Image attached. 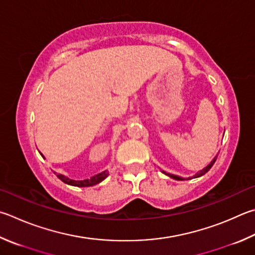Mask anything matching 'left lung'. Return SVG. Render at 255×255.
<instances>
[{"mask_svg": "<svg viewBox=\"0 0 255 255\" xmlns=\"http://www.w3.org/2000/svg\"><path fill=\"white\" fill-rule=\"evenodd\" d=\"M217 157V156H216ZM216 157H214V159H213L212 161H211V163L210 164H208L207 166H206V167L204 168V169H203V170H201V172L200 173H198V174H196V176H195V177H200V176H202V175H204L205 173H207L208 172V170H210L211 169V167H212V166H213V164H214L215 163V160H216ZM166 174V173H165ZM166 175H167V176H169V177H172V178H174V179H176V180H183V178L182 177H178V176H176V175H172V174H166Z\"/></svg>", "mask_w": 255, "mask_h": 255, "instance_id": "8db88e82", "label": "left lung"}]
</instances>
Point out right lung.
<instances>
[{
    "label": "right lung",
    "instance_id": "right-lung-1",
    "mask_svg": "<svg viewBox=\"0 0 255 255\" xmlns=\"http://www.w3.org/2000/svg\"><path fill=\"white\" fill-rule=\"evenodd\" d=\"M42 155V154H41ZM108 176L107 172H103L100 174H97L95 176H92L89 179H83V180H73L66 177L61 174H58L57 177L59 179H61L63 183H66L68 185H72V186H78V187H88V186H94V185L100 183L101 180H104L106 177Z\"/></svg>",
    "mask_w": 255,
    "mask_h": 255
}]
</instances>
